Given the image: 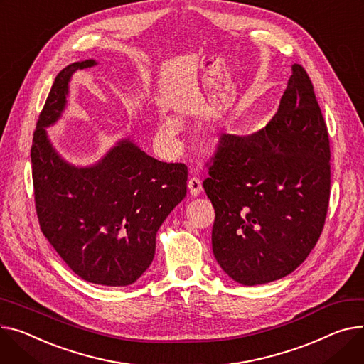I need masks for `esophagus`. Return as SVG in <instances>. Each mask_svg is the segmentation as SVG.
<instances>
[{
	"label": "esophagus",
	"mask_w": 364,
	"mask_h": 364,
	"mask_svg": "<svg viewBox=\"0 0 364 364\" xmlns=\"http://www.w3.org/2000/svg\"><path fill=\"white\" fill-rule=\"evenodd\" d=\"M187 187H188L190 195L195 196V198L199 196L200 193H202V181L199 178H196V177H193V178H190L187 181Z\"/></svg>",
	"instance_id": "obj_1"
}]
</instances>
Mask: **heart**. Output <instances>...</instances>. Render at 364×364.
Instances as JSON below:
<instances>
[{
	"label": "heart",
	"instance_id": "1",
	"mask_svg": "<svg viewBox=\"0 0 364 364\" xmlns=\"http://www.w3.org/2000/svg\"><path fill=\"white\" fill-rule=\"evenodd\" d=\"M181 129H183L181 119L176 115H168L162 119V123L158 129V133H159V137L162 139V141L174 143L178 133L181 132Z\"/></svg>",
	"mask_w": 364,
	"mask_h": 364
}]
</instances>
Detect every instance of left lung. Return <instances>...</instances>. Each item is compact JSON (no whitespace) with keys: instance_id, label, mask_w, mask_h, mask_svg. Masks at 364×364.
Returning <instances> with one entry per match:
<instances>
[{"instance_id":"1","label":"left lung","mask_w":364,"mask_h":364,"mask_svg":"<svg viewBox=\"0 0 364 364\" xmlns=\"http://www.w3.org/2000/svg\"><path fill=\"white\" fill-rule=\"evenodd\" d=\"M331 151L313 85L300 64L263 129L225 134L203 188L215 209L213 256L241 285L296 271L321 237L331 188Z\"/></svg>"}]
</instances>
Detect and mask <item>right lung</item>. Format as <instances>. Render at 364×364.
I'll use <instances>...</instances> for the list:
<instances>
[{
	"instance_id": "1",
	"label": "right lung",
	"mask_w": 364,
	"mask_h": 364,
	"mask_svg": "<svg viewBox=\"0 0 364 364\" xmlns=\"http://www.w3.org/2000/svg\"><path fill=\"white\" fill-rule=\"evenodd\" d=\"M95 65L93 58L68 64L48 95L31 151L35 202L43 235L73 272L126 287L149 268L159 227L186 198L187 166L149 156L132 137L86 166L57 152L46 129L67 108L73 75Z\"/></svg>"
}]
</instances>
